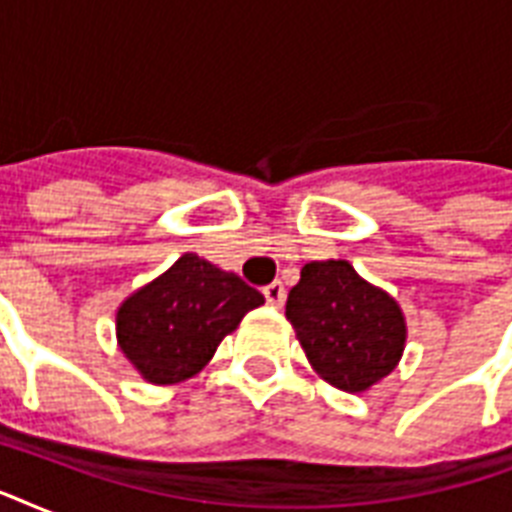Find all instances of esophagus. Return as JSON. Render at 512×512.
I'll return each instance as SVG.
<instances>
[{"instance_id":"1","label":"esophagus","mask_w":512,"mask_h":512,"mask_svg":"<svg viewBox=\"0 0 512 512\" xmlns=\"http://www.w3.org/2000/svg\"><path fill=\"white\" fill-rule=\"evenodd\" d=\"M263 295H265V303L271 305V308H281L287 292H284V284H281V281H273V284H268V287L263 289Z\"/></svg>"}]
</instances>
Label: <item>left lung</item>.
Here are the masks:
<instances>
[{
    "instance_id": "left-lung-1",
    "label": "left lung",
    "mask_w": 512,
    "mask_h": 512,
    "mask_svg": "<svg viewBox=\"0 0 512 512\" xmlns=\"http://www.w3.org/2000/svg\"><path fill=\"white\" fill-rule=\"evenodd\" d=\"M287 319L313 372L345 393L374 388L404 356L401 305L361 279L348 260L303 265L287 297Z\"/></svg>"
}]
</instances>
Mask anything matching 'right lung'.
<instances>
[{
    "instance_id": "1",
    "label": "right lung",
    "mask_w": 512,
    "mask_h": 512,
    "mask_svg": "<svg viewBox=\"0 0 512 512\" xmlns=\"http://www.w3.org/2000/svg\"><path fill=\"white\" fill-rule=\"evenodd\" d=\"M265 297L231 271L185 252L124 297L116 308V342L151 385H177L212 361L217 345Z\"/></svg>"
}]
</instances>
